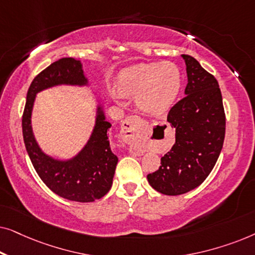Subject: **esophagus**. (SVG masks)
Segmentation results:
<instances>
[{
    "label": "esophagus",
    "mask_w": 255,
    "mask_h": 255,
    "mask_svg": "<svg viewBox=\"0 0 255 255\" xmlns=\"http://www.w3.org/2000/svg\"><path fill=\"white\" fill-rule=\"evenodd\" d=\"M146 122L138 116H130L122 123L121 137L124 142L133 146L140 139L142 132L145 131ZM134 153H138L135 152Z\"/></svg>",
    "instance_id": "1"
}]
</instances>
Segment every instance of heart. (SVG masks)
Returning a JSON list of instances; mask_svg holds the SVG:
<instances>
[{"mask_svg": "<svg viewBox=\"0 0 255 255\" xmlns=\"http://www.w3.org/2000/svg\"><path fill=\"white\" fill-rule=\"evenodd\" d=\"M122 96L134 97L137 107L152 116L167 113L180 96L182 72L174 62H152L130 66L117 76Z\"/></svg>", "mask_w": 255, "mask_h": 255, "instance_id": "obj_1", "label": "heart"}]
</instances>
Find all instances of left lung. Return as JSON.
Returning <instances> with one entry per match:
<instances>
[{
    "label": "left lung",
    "instance_id": "8db88e82",
    "mask_svg": "<svg viewBox=\"0 0 255 255\" xmlns=\"http://www.w3.org/2000/svg\"><path fill=\"white\" fill-rule=\"evenodd\" d=\"M188 83L184 96L167 121L175 128V144L148 174L153 189L163 195L186 194L207 179L217 162L225 137L222 93L214 75L190 55L182 54Z\"/></svg>",
    "mask_w": 255,
    "mask_h": 255
}]
</instances>
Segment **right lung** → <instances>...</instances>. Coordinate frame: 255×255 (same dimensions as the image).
<instances>
[{"label":"right lung","mask_w":255,"mask_h":255,"mask_svg":"<svg viewBox=\"0 0 255 255\" xmlns=\"http://www.w3.org/2000/svg\"><path fill=\"white\" fill-rule=\"evenodd\" d=\"M58 86L89 87L83 65L74 58H61L33 79L27 90L22 127L23 138L31 162L43 182L66 200L94 202L103 197L113 186L118 158L110 147L104 103L97 100L95 123L83 147L68 159H58L43 151L34 137L32 111L38 93Z\"/></svg>","instance_id":"1"}]
</instances>
